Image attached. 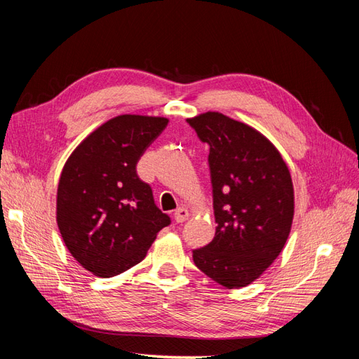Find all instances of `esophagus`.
<instances>
[{"label":"esophagus","instance_id":"1","mask_svg":"<svg viewBox=\"0 0 359 359\" xmlns=\"http://www.w3.org/2000/svg\"><path fill=\"white\" fill-rule=\"evenodd\" d=\"M189 217H190V212H189L187 208H184V206H181V208H178V210L175 211V220H177L178 223L186 222V220L189 219Z\"/></svg>","mask_w":359,"mask_h":359}]
</instances>
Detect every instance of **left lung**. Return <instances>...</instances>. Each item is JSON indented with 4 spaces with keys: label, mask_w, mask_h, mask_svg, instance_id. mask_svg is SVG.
<instances>
[{
    "label": "left lung",
    "mask_w": 359,
    "mask_h": 359,
    "mask_svg": "<svg viewBox=\"0 0 359 359\" xmlns=\"http://www.w3.org/2000/svg\"><path fill=\"white\" fill-rule=\"evenodd\" d=\"M187 123L210 145L215 215L214 240L193 250L203 274L227 289H240L265 273L290 233L293 184L278 149L256 128L220 112Z\"/></svg>",
    "instance_id": "1"
}]
</instances>
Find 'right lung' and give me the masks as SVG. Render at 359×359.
<instances>
[{
    "label": "right lung",
    "mask_w": 359,
    "mask_h": 359,
    "mask_svg": "<svg viewBox=\"0 0 359 359\" xmlns=\"http://www.w3.org/2000/svg\"><path fill=\"white\" fill-rule=\"evenodd\" d=\"M168 123L163 116L118 115L86 136L62 168L58 229L70 255L97 277L137 265L170 224L136 173L139 158Z\"/></svg>",
    "instance_id": "1"
}]
</instances>
